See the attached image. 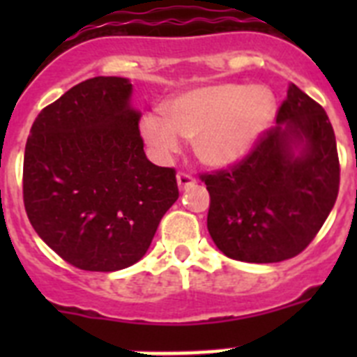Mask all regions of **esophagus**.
I'll use <instances>...</instances> for the list:
<instances>
[{"label":"esophagus","mask_w":357,"mask_h":357,"mask_svg":"<svg viewBox=\"0 0 357 357\" xmlns=\"http://www.w3.org/2000/svg\"><path fill=\"white\" fill-rule=\"evenodd\" d=\"M176 184H178V188L181 189H188L195 184V178L191 175H188V173L181 172L178 175H176Z\"/></svg>","instance_id":"34e87169"}]
</instances>
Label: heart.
I'll use <instances>...</instances> for the list:
<instances>
[{
    "label": "heart",
    "instance_id": "heart-1",
    "mask_svg": "<svg viewBox=\"0 0 357 357\" xmlns=\"http://www.w3.org/2000/svg\"><path fill=\"white\" fill-rule=\"evenodd\" d=\"M169 118L151 110L139 130L153 155L166 160L195 139L198 159L230 166L245 159L275 116V96L264 85L214 84L178 94L168 103Z\"/></svg>",
    "mask_w": 357,
    "mask_h": 357
}]
</instances>
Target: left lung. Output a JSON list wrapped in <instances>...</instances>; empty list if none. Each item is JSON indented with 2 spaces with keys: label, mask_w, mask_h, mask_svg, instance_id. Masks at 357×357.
I'll return each instance as SVG.
<instances>
[{
  "label": "left lung",
  "mask_w": 357,
  "mask_h": 357,
  "mask_svg": "<svg viewBox=\"0 0 357 357\" xmlns=\"http://www.w3.org/2000/svg\"><path fill=\"white\" fill-rule=\"evenodd\" d=\"M211 197L207 229L227 257L279 263L301 254L329 216L340 160L326 110L295 84L241 162L200 176Z\"/></svg>",
  "instance_id": "obj_1"
}]
</instances>
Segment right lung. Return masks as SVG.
Masks as SVG:
<instances>
[{"label": "right lung", "mask_w": 357, "mask_h": 357, "mask_svg": "<svg viewBox=\"0 0 357 357\" xmlns=\"http://www.w3.org/2000/svg\"><path fill=\"white\" fill-rule=\"evenodd\" d=\"M121 77L80 82L31 125L24 148L28 220L53 252L87 272H116L146 254L178 198L175 169L146 159L141 112Z\"/></svg>", "instance_id": "add662e5"}]
</instances>
